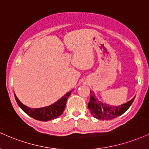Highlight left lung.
Instances as JSON below:
<instances>
[{
	"label": "left lung",
	"instance_id": "obj_1",
	"mask_svg": "<svg viewBox=\"0 0 149 149\" xmlns=\"http://www.w3.org/2000/svg\"><path fill=\"white\" fill-rule=\"evenodd\" d=\"M135 97L126 103L119 106H113L98 101L96 99L94 92L90 91V98L88 103V108L90 110L91 114L96 119L101 120L113 119L121 115L128 110L133 103Z\"/></svg>",
	"mask_w": 149,
	"mask_h": 149
}]
</instances>
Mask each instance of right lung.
I'll return each instance as SVG.
<instances>
[{
  "label": "right lung",
  "mask_w": 149,
  "mask_h": 149,
  "mask_svg": "<svg viewBox=\"0 0 149 149\" xmlns=\"http://www.w3.org/2000/svg\"><path fill=\"white\" fill-rule=\"evenodd\" d=\"M71 91L67 92V94L62 96L60 99H59L54 104L46 106L44 107H41V108H30V107L26 106L23 105L21 101L18 99L15 94H14V97H15L16 101L19 106L21 107L25 113L29 115L33 119L42 121H48L51 119H55L59 117L61 114L63 113L64 108H65L66 103H67V98L71 95Z\"/></svg>",
  "instance_id": "obj_1"
}]
</instances>
